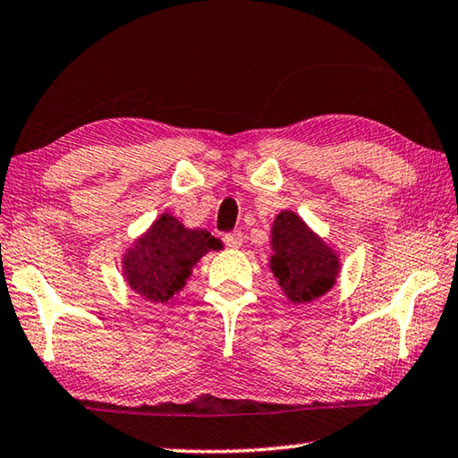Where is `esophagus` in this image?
Segmentation results:
<instances>
[{
	"label": "esophagus",
	"instance_id": "1",
	"mask_svg": "<svg viewBox=\"0 0 458 458\" xmlns=\"http://www.w3.org/2000/svg\"><path fill=\"white\" fill-rule=\"evenodd\" d=\"M223 239L229 247H239L243 243V233H242V231H233V233H227Z\"/></svg>",
	"mask_w": 458,
	"mask_h": 458
}]
</instances>
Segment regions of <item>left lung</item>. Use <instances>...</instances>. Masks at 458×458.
I'll return each instance as SVG.
<instances>
[{"instance_id":"8db88e82","label":"left lung","mask_w":458,"mask_h":458,"mask_svg":"<svg viewBox=\"0 0 458 458\" xmlns=\"http://www.w3.org/2000/svg\"><path fill=\"white\" fill-rule=\"evenodd\" d=\"M271 239L276 251L271 269L287 298L306 303L330 290L338 276V259L298 215L292 211L277 215Z\"/></svg>"}]
</instances>
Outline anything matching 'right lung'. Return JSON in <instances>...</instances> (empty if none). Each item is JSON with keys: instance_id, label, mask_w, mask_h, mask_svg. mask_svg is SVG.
Here are the masks:
<instances>
[{"instance_id": "obj_1", "label": "right lung", "mask_w": 458, "mask_h": 458, "mask_svg": "<svg viewBox=\"0 0 458 458\" xmlns=\"http://www.w3.org/2000/svg\"><path fill=\"white\" fill-rule=\"evenodd\" d=\"M219 239L203 229H184L173 215L165 213L150 231L128 251L126 279L136 293L165 303L181 290L191 267L207 251L219 250Z\"/></svg>"}]
</instances>
